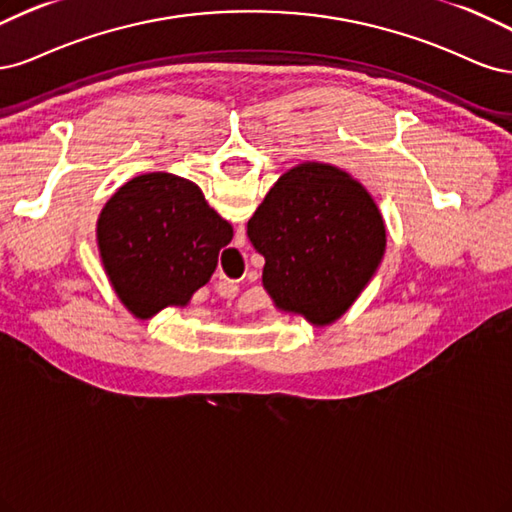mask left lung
<instances>
[{
  "label": "left lung",
  "mask_w": 512,
  "mask_h": 512,
  "mask_svg": "<svg viewBox=\"0 0 512 512\" xmlns=\"http://www.w3.org/2000/svg\"><path fill=\"white\" fill-rule=\"evenodd\" d=\"M266 259L261 283L276 310L336 323L374 278L387 229L370 191L332 163L302 161L280 176L246 225Z\"/></svg>",
  "instance_id": "8db88e82"
}]
</instances>
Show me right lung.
I'll return each instance as SVG.
<instances>
[{"mask_svg": "<svg viewBox=\"0 0 512 512\" xmlns=\"http://www.w3.org/2000/svg\"><path fill=\"white\" fill-rule=\"evenodd\" d=\"M97 249L121 304L136 319L187 308L204 287L234 227L202 189L170 172H146L114 191L97 219Z\"/></svg>", "mask_w": 512, "mask_h": 512, "instance_id": "add662e5", "label": "right lung"}]
</instances>
